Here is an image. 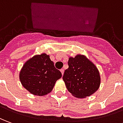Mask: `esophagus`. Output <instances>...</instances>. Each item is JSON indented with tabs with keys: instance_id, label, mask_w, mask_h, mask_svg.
<instances>
[{
	"instance_id": "esophagus-1",
	"label": "esophagus",
	"mask_w": 123,
	"mask_h": 123,
	"mask_svg": "<svg viewBox=\"0 0 123 123\" xmlns=\"http://www.w3.org/2000/svg\"><path fill=\"white\" fill-rule=\"evenodd\" d=\"M60 72H62V76H63V73H64V70H63V69H61V70H60Z\"/></svg>"
}]
</instances>
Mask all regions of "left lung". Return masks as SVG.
I'll list each match as a JSON object with an SVG mask.
<instances>
[{
    "label": "left lung",
    "instance_id": "left-lung-1",
    "mask_svg": "<svg viewBox=\"0 0 123 123\" xmlns=\"http://www.w3.org/2000/svg\"><path fill=\"white\" fill-rule=\"evenodd\" d=\"M69 68L65 70L63 80L68 90L74 96L84 98L98 90L100 76L98 68L84 55L70 57Z\"/></svg>",
    "mask_w": 123,
    "mask_h": 123
}]
</instances>
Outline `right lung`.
I'll list each match as a JSON object with an SVG mask.
<instances>
[{
  "label": "right lung",
  "mask_w": 123,
  "mask_h": 123,
  "mask_svg": "<svg viewBox=\"0 0 123 123\" xmlns=\"http://www.w3.org/2000/svg\"><path fill=\"white\" fill-rule=\"evenodd\" d=\"M62 73L56 69L49 55L42 53L27 60L19 73L21 84L33 95L44 96L51 92Z\"/></svg>",
  "instance_id": "right-lung-1"
}]
</instances>
